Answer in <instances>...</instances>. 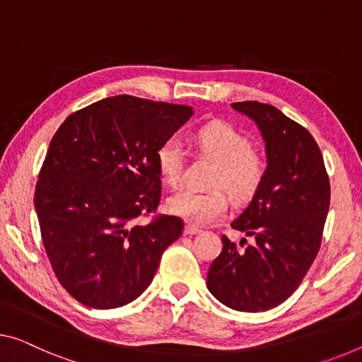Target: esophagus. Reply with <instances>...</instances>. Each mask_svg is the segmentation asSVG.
Returning <instances> with one entry per match:
<instances>
[{"instance_id":"34e87169","label":"esophagus","mask_w":362,"mask_h":362,"mask_svg":"<svg viewBox=\"0 0 362 362\" xmlns=\"http://www.w3.org/2000/svg\"><path fill=\"white\" fill-rule=\"evenodd\" d=\"M199 233H202V230H200V228H197V226L187 225V226L185 228V235L192 236V235H199Z\"/></svg>"}]
</instances>
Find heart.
Here are the masks:
<instances>
[{"mask_svg":"<svg viewBox=\"0 0 362 362\" xmlns=\"http://www.w3.org/2000/svg\"><path fill=\"white\" fill-rule=\"evenodd\" d=\"M192 142L200 153L216 162L209 177L212 189H182L170 197L168 209L191 225H210L228 212L230 194L236 202H249L257 196L269 166L264 155L252 148L251 139L223 121L200 126L192 134ZM155 160L165 185H180L185 168V152L180 144L173 139L160 144Z\"/></svg>","mask_w":362,"mask_h":362,"instance_id":"heart-1","label":"heart"}]
</instances>
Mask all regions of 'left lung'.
<instances>
[{
	"instance_id": "left-lung-1",
	"label": "left lung",
	"mask_w": 362,
	"mask_h": 362,
	"mask_svg": "<svg viewBox=\"0 0 362 362\" xmlns=\"http://www.w3.org/2000/svg\"><path fill=\"white\" fill-rule=\"evenodd\" d=\"M231 107L259 126L269 168L262 189L231 223L254 243L238 249L221 236L223 249L210 265L207 288L228 308L262 313L296 291L317 257L330 181L320 148L305 127L267 103Z\"/></svg>"
}]
</instances>
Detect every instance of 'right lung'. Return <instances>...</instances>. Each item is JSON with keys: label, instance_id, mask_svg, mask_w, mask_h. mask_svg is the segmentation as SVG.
Returning a JSON list of instances; mask_svg holds the SVG:
<instances>
[{"label": "right lung", "instance_id": "1", "mask_svg": "<svg viewBox=\"0 0 362 362\" xmlns=\"http://www.w3.org/2000/svg\"><path fill=\"white\" fill-rule=\"evenodd\" d=\"M192 107L116 95L69 115L49 142L35 186L43 247L61 286L81 304L134 301L185 230L157 215L155 152L191 118Z\"/></svg>", "mask_w": 362, "mask_h": 362}]
</instances>
